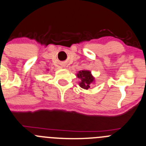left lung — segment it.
I'll list each match as a JSON object with an SVG mask.
<instances>
[{"instance_id":"obj_1","label":"left lung","mask_w":146,"mask_h":146,"mask_svg":"<svg viewBox=\"0 0 146 146\" xmlns=\"http://www.w3.org/2000/svg\"><path fill=\"white\" fill-rule=\"evenodd\" d=\"M77 77L81 81L79 82L80 87L84 90H88L92 84L95 82V77H93L91 72L89 70L79 71L77 74Z\"/></svg>"}]
</instances>
